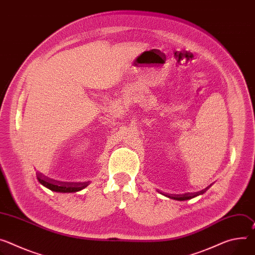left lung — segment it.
Returning a JSON list of instances; mask_svg holds the SVG:
<instances>
[{"label":"left lung","instance_id":"left-lung-1","mask_svg":"<svg viewBox=\"0 0 255 255\" xmlns=\"http://www.w3.org/2000/svg\"><path fill=\"white\" fill-rule=\"evenodd\" d=\"M212 186V185H210V186H207L205 189H203V190H201V191H199V192H195V193H188V194H185V195H183V196H181V197H174V196H169V197H171V198H174V199H178V200H186V199H191V198H193V197H195V196H198V195H201V194H203L208 188H210Z\"/></svg>","mask_w":255,"mask_h":255}]
</instances>
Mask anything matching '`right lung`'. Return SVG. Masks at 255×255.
<instances>
[{"instance_id": "right-lung-1", "label": "right lung", "mask_w": 255, "mask_h": 255, "mask_svg": "<svg viewBox=\"0 0 255 255\" xmlns=\"http://www.w3.org/2000/svg\"><path fill=\"white\" fill-rule=\"evenodd\" d=\"M37 180L39 181L40 184H42L43 186L49 188L52 191L55 192H62V193H71V192H77L85 188L87 185L86 184H75V183H63L59 182L53 179H50L48 177H45L41 173H36Z\"/></svg>"}]
</instances>
